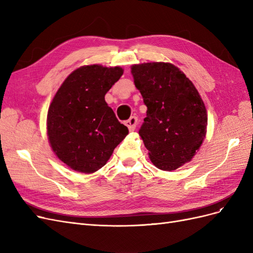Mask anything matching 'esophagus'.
Listing matches in <instances>:
<instances>
[{
    "label": "esophagus",
    "mask_w": 253,
    "mask_h": 253,
    "mask_svg": "<svg viewBox=\"0 0 253 253\" xmlns=\"http://www.w3.org/2000/svg\"><path fill=\"white\" fill-rule=\"evenodd\" d=\"M125 125L127 126V128L129 129V131H134L136 126H137V117L132 116L131 118H129L128 120H126L125 122Z\"/></svg>",
    "instance_id": "esophagus-1"
}]
</instances>
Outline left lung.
<instances>
[{
	"label": "left lung",
	"instance_id": "left-lung-1",
	"mask_svg": "<svg viewBox=\"0 0 253 253\" xmlns=\"http://www.w3.org/2000/svg\"><path fill=\"white\" fill-rule=\"evenodd\" d=\"M131 73L148 108L139 136L151 162L163 171L178 169L191 162L206 137L208 115L203 99L172 63L134 64Z\"/></svg>",
	"mask_w": 253,
	"mask_h": 253
}]
</instances>
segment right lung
Returning a JSON list of instances; mask_svg holds the SVG:
<instances>
[{"mask_svg": "<svg viewBox=\"0 0 253 253\" xmlns=\"http://www.w3.org/2000/svg\"><path fill=\"white\" fill-rule=\"evenodd\" d=\"M122 75L120 66L83 65L53 96L46 119L48 142L72 170L91 174L101 169L128 134L104 99Z\"/></svg>", "mask_w": 253, "mask_h": 253, "instance_id": "1", "label": "right lung"}]
</instances>
